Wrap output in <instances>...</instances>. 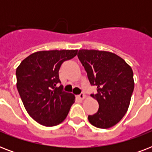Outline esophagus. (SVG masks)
<instances>
[{"mask_svg": "<svg viewBox=\"0 0 152 152\" xmlns=\"http://www.w3.org/2000/svg\"><path fill=\"white\" fill-rule=\"evenodd\" d=\"M77 97H78L79 99H80L83 100V99H85V98H86V95H85V94H84V93H80V95H77Z\"/></svg>", "mask_w": 152, "mask_h": 152, "instance_id": "esophagus-1", "label": "esophagus"}]
</instances>
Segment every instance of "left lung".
Instances as JSON below:
<instances>
[{
    "label": "left lung",
    "instance_id": "1",
    "mask_svg": "<svg viewBox=\"0 0 152 152\" xmlns=\"http://www.w3.org/2000/svg\"><path fill=\"white\" fill-rule=\"evenodd\" d=\"M77 56L91 85L97 90L91 96L99 102V110L88 115V121L99 129L112 127L122 119L129 106L134 89L132 69L121 57L107 51L80 50Z\"/></svg>",
    "mask_w": 152,
    "mask_h": 152
}]
</instances>
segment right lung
Listing matches in <instances>:
<instances>
[{
	"label": "right lung",
	"mask_w": 152,
	"mask_h": 152,
	"mask_svg": "<svg viewBox=\"0 0 152 152\" xmlns=\"http://www.w3.org/2000/svg\"><path fill=\"white\" fill-rule=\"evenodd\" d=\"M77 50L39 51L25 58L15 72L16 87L29 115L45 126L59 125L66 118L75 96L63 90L59 70Z\"/></svg>",
	"instance_id": "obj_1"
}]
</instances>
